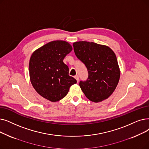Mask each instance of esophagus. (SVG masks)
I'll use <instances>...</instances> for the list:
<instances>
[{"label":"esophagus","mask_w":149,"mask_h":149,"mask_svg":"<svg viewBox=\"0 0 149 149\" xmlns=\"http://www.w3.org/2000/svg\"><path fill=\"white\" fill-rule=\"evenodd\" d=\"M74 78L76 79V80H77V82L79 81V77L78 75H75V76L74 77Z\"/></svg>","instance_id":"esophagus-1"}]
</instances>
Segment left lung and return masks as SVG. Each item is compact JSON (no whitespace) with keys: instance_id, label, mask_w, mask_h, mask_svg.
<instances>
[{"instance_id":"left-lung-1","label":"left lung","mask_w":149,"mask_h":149,"mask_svg":"<svg viewBox=\"0 0 149 149\" xmlns=\"http://www.w3.org/2000/svg\"><path fill=\"white\" fill-rule=\"evenodd\" d=\"M73 46L75 55L88 71L87 80L79 83L82 91L95 103L108 99L114 91L120 75L114 52L108 46L93 42H75Z\"/></svg>"}]
</instances>
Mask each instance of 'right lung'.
<instances>
[{
  "label": "right lung",
  "instance_id": "1",
  "mask_svg": "<svg viewBox=\"0 0 149 149\" xmlns=\"http://www.w3.org/2000/svg\"><path fill=\"white\" fill-rule=\"evenodd\" d=\"M72 50L64 41H53L36 49L29 61L30 80L36 91L52 102L65 97L70 87L77 83L69 75V68L63 59Z\"/></svg>",
  "mask_w": 149,
  "mask_h": 149
}]
</instances>
